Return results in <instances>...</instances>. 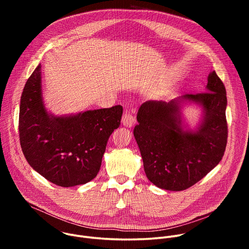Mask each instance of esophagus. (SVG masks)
Listing matches in <instances>:
<instances>
[{
    "mask_svg": "<svg viewBox=\"0 0 249 249\" xmlns=\"http://www.w3.org/2000/svg\"><path fill=\"white\" fill-rule=\"evenodd\" d=\"M122 124L126 127H133L136 124V119L135 117L130 113V111H126L122 117L121 120Z\"/></svg>",
    "mask_w": 249,
    "mask_h": 249,
    "instance_id": "obj_1",
    "label": "esophagus"
}]
</instances>
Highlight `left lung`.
I'll list each match as a JSON object with an SVG mask.
<instances>
[{
	"mask_svg": "<svg viewBox=\"0 0 249 249\" xmlns=\"http://www.w3.org/2000/svg\"><path fill=\"white\" fill-rule=\"evenodd\" d=\"M186 105H196L201 110L194 129L183 117ZM226 109V89L215 71L208 76L206 92L142 104L134 136L148 179L159 188L181 191L217 166L227 146Z\"/></svg>",
	"mask_w": 249,
	"mask_h": 249,
	"instance_id": "1",
	"label": "left lung"
}]
</instances>
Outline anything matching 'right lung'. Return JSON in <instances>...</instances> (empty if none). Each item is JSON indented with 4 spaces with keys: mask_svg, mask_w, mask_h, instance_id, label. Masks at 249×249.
I'll return each mask as SVG.
<instances>
[{
    "mask_svg": "<svg viewBox=\"0 0 249 249\" xmlns=\"http://www.w3.org/2000/svg\"><path fill=\"white\" fill-rule=\"evenodd\" d=\"M41 64L27 80L19 105V140L29 165L62 187L89 182L97 175L108 138L120 125L123 108L55 115L42 92Z\"/></svg>",
    "mask_w": 249,
    "mask_h": 249,
    "instance_id": "1",
    "label": "right lung"
}]
</instances>
